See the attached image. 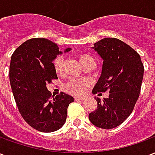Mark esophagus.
Masks as SVG:
<instances>
[{
	"label": "esophagus",
	"instance_id": "1",
	"mask_svg": "<svg viewBox=\"0 0 155 155\" xmlns=\"http://www.w3.org/2000/svg\"><path fill=\"white\" fill-rule=\"evenodd\" d=\"M83 100H84V97H74V101H83Z\"/></svg>",
	"mask_w": 155,
	"mask_h": 155
}]
</instances>
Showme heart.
Segmentation results:
<instances>
[{"instance_id":"heart-1","label":"heart","mask_w":155,"mask_h":155,"mask_svg":"<svg viewBox=\"0 0 155 155\" xmlns=\"http://www.w3.org/2000/svg\"><path fill=\"white\" fill-rule=\"evenodd\" d=\"M78 60L81 64L84 67L86 65L90 64H94V61L90 54H81L78 55ZM54 71L60 74L63 71L64 66V58L62 55H58L53 61ZM86 86V83L84 81H75V80H71L67 81L63 86L64 91L68 94H73V95H78L81 93L82 90Z\"/></svg>"}]
</instances>
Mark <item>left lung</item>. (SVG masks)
Wrapping results in <instances>:
<instances>
[{"instance_id": "obj_1", "label": "left lung", "mask_w": 155, "mask_h": 155, "mask_svg": "<svg viewBox=\"0 0 155 155\" xmlns=\"http://www.w3.org/2000/svg\"><path fill=\"white\" fill-rule=\"evenodd\" d=\"M103 60L102 72L93 94L109 91L103 101L95 97L97 108L89 120L101 129L119 126L132 113L140 96L143 64L140 54L116 38H104L92 47Z\"/></svg>"}]
</instances>
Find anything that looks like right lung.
Here are the masks:
<instances>
[{
    "label": "right lung",
    "mask_w": 155,
    "mask_h": 155,
    "mask_svg": "<svg viewBox=\"0 0 155 155\" xmlns=\"http://www.w3.org/2000/svg\"><path fill=\"white\" fill-rule=\"evenodd\" d=\"M67 48L64 52L71 51ZM62 54L58 45L45 38L28 40L12 54L10 83L23 119L38 131L60 130L67 117V108L74 98L61 92L51 96L46 84L57 79L53 61Z\"/></svg>",
    "instance_id": "add662e5"
}]
</instances>
